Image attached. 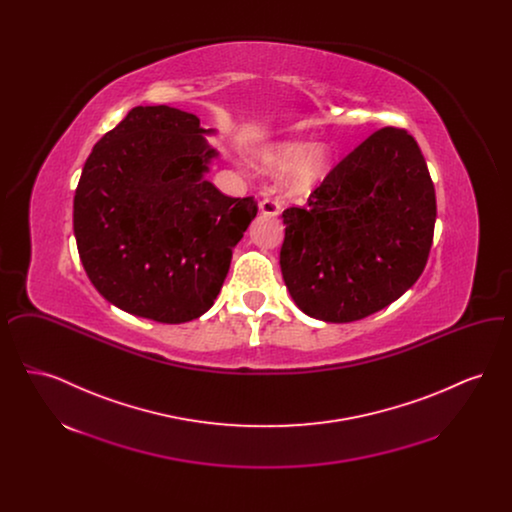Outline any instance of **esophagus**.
<instances>
[{
	"instance_id": "obj_1",
	"label": "esophagus",
	"mask_w": 512,
	"mask_h": 512,
	"mask_svg": "<svg viewBox=\"0 0 512 512\" xmlns=\"http://www.w3.org/2000/svg\"><path fill=\"white\" fill-rule=\"evenodd\" d=\"M280 209H282V205H280L278 199L265 197V199L259 201V211H261L263 215H267V217H276V215L280 213Z\"/></svg>"
}]
</instances>
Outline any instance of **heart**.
I'll return each instance as SVG.
<instances>
[{"instance_id":"obj_1","label":"heart","mask_w":512,"mask_h":512,"mask_svg":"<svg viewBox=\"0 0 512 512\" xmlns=\"http://www.w3.org/2000/svg\"><path fill=\"white\" fill-rule=\"evenodd\" d=\"M265 167L270 171L292 169V188L295 192L313 190L330 169L332 155L328 147L309 146L305 142H284L268 149Z\"/></svg>"}]
</instances>
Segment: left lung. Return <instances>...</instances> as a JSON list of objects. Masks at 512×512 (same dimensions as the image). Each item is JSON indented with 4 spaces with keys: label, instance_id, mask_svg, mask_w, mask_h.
I'll list each match as a JSON object with an SVG mask.
<instances>
[{
    "label": "left lung",
    "instance_id": "obj_1",
    "mask_svg": "<svg viewBox=\"0 0 512 512\" xmlns=\"http://www.w3.org/2000/svg\"><path fill=\"white\" fill-rule=\"evenodd\" d=\"M282 217L280 267L295 305L324 322H353L388 307L422 274L436 192L413 136L386 126Z\"/></svg>",
    "mask_w": 512,
    "mask_h": 512
}]
</instances>
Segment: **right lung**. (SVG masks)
I'll return each instance as SVG.
<instances>
[{
    "label": "right lung",
    "instance_id": "obj_1",
    "mask_svg": "<svg viewBox=\"0 0 512 512\" xmlns=\"http://www.w3.org/2000/svg\"><path fill=\"white\" fill-rule=\"evenodd\" d=\"M199 119L169 105L134 107L92 149L74 194L84 270L109 303L165 324L215 303L232 251L257 215L205 172L217 157Z\"/></svg>",
    "mask_w": 512,
    "mask_h": 512
}]
</instances>
